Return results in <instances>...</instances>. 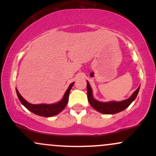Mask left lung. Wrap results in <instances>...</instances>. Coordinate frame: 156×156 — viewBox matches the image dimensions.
I'll use <instances>...</instances> for the list:
<instances>
[{"mask_svg":"<svg viewBox=\"0 0 156 156\" xmlns=\"http://www.w3.org/2000/svg\"><path fill=\"white\" fill-rule=\"evenodd\" d=\"M87 82V97H88V101L92 105L93 108H94L98 112L102 113V114H117L125 110V108H128L130 105V103L133 102L136 98L138 93H139V88H138L133 93L131 96L128 99L125 100V101L116 102V101H110L108 103H103V102H100L96 101L92 95V90L91 88L90 85L88 81Z\"/></svg>","mask_w":156,"mask_h":156,"instance_id":"left-lung-1","label":"left lung"}]
</instances>
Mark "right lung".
Instances as JSON below:
<instances>
[{"label": "right lung", "mask_w": 156, "mask_h": 156, "mask_svg": "<svg viewBox=\"0 0 156 156\" xmlns=\"http://www.w3.org/2000/svg\"><path fill=\"white\" fill-rule=\"evenodd\" d=\"M73 84H74V83H72L69 86L67 90L64 93L63 98L59 102L53 103V104H43V103H42V104H31V103L26 101L20 95V94L17 89H16V92H17V97H18L20 103L28 110H29L30 112L34 113V114H37V115L41 116V117H50L57 115L65 108V106L68 103V100H69V92H70L71 89H72Z\"/></svg>", "instance_id": "obj_1"}]
</instances>
